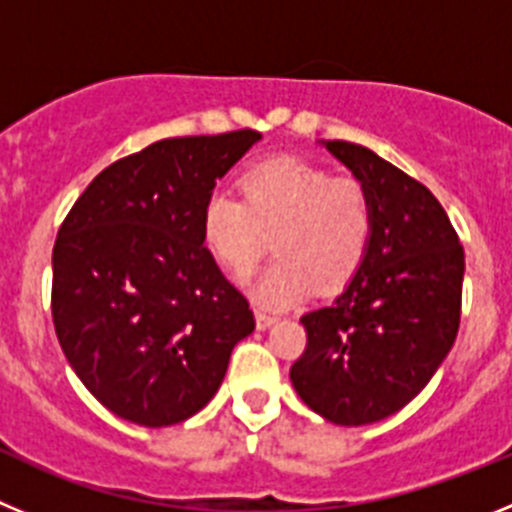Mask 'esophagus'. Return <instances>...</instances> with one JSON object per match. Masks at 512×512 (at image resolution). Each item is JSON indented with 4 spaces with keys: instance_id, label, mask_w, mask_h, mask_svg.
Returning <instances> with one entry per match:
<instances>
[{
    "instance_id": "esophagus-1",
    "label": "esophagus",
    "mask_w": 512,
    "mask_h": 512,
    "mask_svg": "<svg viewBox=\"0 0 512 512\" xmlns=\"http://www.w3.org/2000/svg\"><path fill=\"white\" fill-rule=\"evenodd\" d=\"M253 312H256V328L259 330H266L269 325L277 323V318H274L271 312H264V310H253Z\"/></svg>"
}]
</instances>
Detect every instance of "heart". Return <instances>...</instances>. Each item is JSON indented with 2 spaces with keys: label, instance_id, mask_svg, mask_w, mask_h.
<instances>
[{
  "label": "heart",
  "instance_id": "1",
  "mask_svg": "<svg viewBox=\"0 0 512 512\" xmlns=\"http://www.w3.org/2000/svg\"><path fill=\"white\" fill-rule=\"evenodd\" d=\"M241 200L217 192L200 217L202 243L235 279L248 277L269 248L277 253L256 282L266 305H292L310 289L333 295L364 266L374 241V202L356 179L305 158L277 156L248 166Z\"/></svg>",
  "mask_w": 512,
  "mask_h": 512
}]
</instances>
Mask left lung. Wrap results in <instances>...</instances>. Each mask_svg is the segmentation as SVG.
Listing matches in <instances>:
<instances>
[{
  "label": "left lung",
  "mask_w": 512,
  "mask_h": 512,
  "mask_svg": "<svg viewBox=\"0 0 512 512\" xmlns=\"http://www.w3.org/2000/svg\"><path fill=\"white\" fill-rule=\"evenodd\" d=\"M325 148L369 189L377 223L359 274L333 305L300 318L307 346L289 379L330 423L366 425L405 408L454 346L464 248L418 179L348 140Z\"/></svg>",
  "instance_id": "left-lung-1"
}]
</instances>
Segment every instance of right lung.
<instances>
[{
  "label": "right lung",
  "instance_id": "obj_1",
  "mask_svg": "<svg viewBox=\"0 0 512 512\" xmlns=\"http://www.w3.org/2000/svg\"><path fill=\"white\" fill-rule=\"evenodd\" d=\"M256 130L151 143L94 176L58 230L51 310L76 377L146 428L200 413L256 328L248 300L202 243L217 179Z\"/></svg>",
  "mask_w": 512,
  "mask_h": 512
}]
</instances>
